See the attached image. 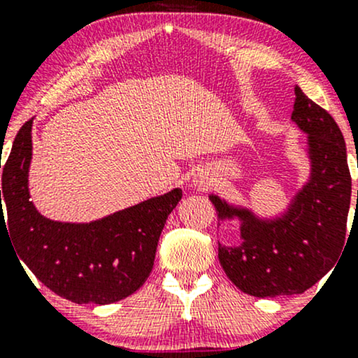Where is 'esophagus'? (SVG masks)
Returning <instances> with one entry per match:
<instances>
[{"mask_svg":"<svg viewBox=\"0 0 358 358\" xmlns=\"http://www.w3.org/2000/svg\"><path fill=\"white\" fill-rule=\"evenodd\" d=\"M193 185H195L199 190H207V188L212 185V180L208 178L207 175L199 173V175H195V178H193Z\"/></svg>","mask_w":358,"mask_h":358,"instance_id":"esophagus-1","label":"esophagus"}]
</instances>
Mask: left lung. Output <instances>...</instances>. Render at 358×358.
<instances>
[{"label":"left lung","instance_id":"8db88e82","mask_svg":"<svg viewBox=\"0 0 358 358\" xmlns=\"http://www.w3.org/2000/svg\"><path fill=\"white\" fill-rule=\"evenodd\" d=\"M291 121L306 136L310 176L285 212L261 217L210 193L220 222L239 220L241 242H219V261L241 291L256 298L301 294L340 259L347 234L352 178L335 119L294 87ZM358 196V192H357Z\"/></svg>","mask_w":358,"mask_h":358}]
</instances>
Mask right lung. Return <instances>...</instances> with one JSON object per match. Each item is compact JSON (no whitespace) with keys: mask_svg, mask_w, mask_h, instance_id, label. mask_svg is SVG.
I'll use <instances>...</instances> for the list:
<instances>
[{"mask_svg":"<svg viewBox=\"0 0 358 358\" xmlns=\"http://www.w3.org/2000/svg\"><path fill=\"white\" fill-rule=\"evenodd\" d=\"M31 124L34 119L18 131L3 166L0 229L5 225L10 234L18 261L59 296L77 305H109L127 298L150 276L159 236L182 200V190L173 188L92 222L47 219L28 190ZM1 199L7 205L6 222Z\"/></svg>","mask_w":358,"mask_h":358,"instance_id":"obj_1","label":"right lung"}]
</instances>
